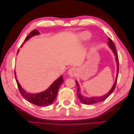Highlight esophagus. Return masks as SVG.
Here are the masks:
<instances>
[{
  "label": "esophagus",
  "instance_id": "esophagus-1",
  "mask_svg": "<svg viewBox=\"0 0 134 134\" xmlns=\"http://www.w3.org/2000/svg\"><path fill=\"white\" fill-rule=\"evenodd\" d=\"M76 71V69L75 68H71L70 69H69V70L68 71V74L70 76H74L75 75Z\"/></svg>",
  "mask_w": 134,
  "mask_h": 134
}]
</instances>
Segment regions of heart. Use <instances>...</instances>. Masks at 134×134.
I'll use <instances>...</instances> for the list:
<instances>
[{"label": "heart", "mask_w": 134, "mask_h": 134, "mask_svg": "<svg viewBox=\"0 0 134 134\" xmlns=\"http://www.w3.org/2000/svg\"><path fill=\"white\" fill-rule=\"evenodd\" d=\"M83 36H84V37L85 38H88L89 37H90V35L88 33H84V34H83Z\"/></svg>", "instance_id": "obj_1"}]
</instances>
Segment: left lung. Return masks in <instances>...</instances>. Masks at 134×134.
Instances as JSON below:
<instances>
[{"label":"left lung","mask_w":134,"mask_h":134,"mask_svg":"<svg viewBox=\"0 0 134 134\" xmlns=\"http://www.w3.org/2000/svg\"><path fill=\"white\" fill-rule=\"evenodd\" d=\"M108 40L109 41L108 42V46L110 47L112 51L114 53L115 56H116V60L117 62V76L116 78V80H115V82L113 84V86L111 90L109 91V92H108V93L106 95L102 96L101 97H90V98H88V97H84L83 96L82 94H81L80 92V87L79 86V84L77 82V81H75L76 82V85L77 86V90L76 93H77V95H78V98H79V100L82 102L83 103L85 104H92V103H98L100 102H102L104 100L106 99L107 97L110 95L111 93L113 92V91L115 90L116 84H117V78H118V75H119V57H118V54L117 53V51H116V46L115 43H113V42L112 41V40L110 38H108Z\"/></svg>","instance_id":"8db88e82"}]
</instances>
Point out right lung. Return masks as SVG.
I'll return each mask as SVG.
<instances>
[{
  "label": "right lung",
  "instance_id": "right-lung-1",
  "mask_svg": "<svg viewBox=\"0 0 134 134\" xmlns=\"http://www.w3.org/2000/svg\"><path fill=\"white\" fill-rule=\"evenodd\" d=\"M38 34H40L39 31L36 30H33L27 36V37L25 39V41H24L23 43L26 41H27L28 39H30L31 37H32V36H34L35 35H37ZM18 51L19 50H18ZM14 74L16 82H17L19 91L20 93H21V95L27 101H28V102L38 106L46 107L49 106V105L53 103L56 96H57L59 87H60L62 83L64 82L63 77V75H62L57 80H56L55 82L51 84V86L45 91L40 93H37V94H35V93H34V94H32V93H27L26 91H25L23 89H22L21 85L19 84L17 79V77H16L15 71Z\"/></svg>",
  "mask_w": 134,
  "mask_h": 134
}]
</instances>
